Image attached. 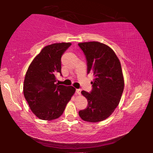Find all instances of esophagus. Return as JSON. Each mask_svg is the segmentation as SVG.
<instances>
[{
	"label": "esophagus",
	"instance_id": "1",
	"mask_svg": "<svg viewBox=\"0 0 153 153\" xmlns=\"http://www.w3.org/2000/svg\"><path fill=\"white\" fill-rule=\"evenodd\" d=\"M81 89H76V93L78 94V95H81Z\"/></svg>",
	"mask_w": 153,
	"mask_h": 153
}]
</instances>
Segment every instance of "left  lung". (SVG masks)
<instances>
[{"label":"left lung","instance_id":"left-lung-1","mask_svg":"<svg viewBox=\"0 0 153 153\" xmlns=\"http://www.w3.org/2000/svg\"><path fill=\"white\" fill-rule=\"evenodd\" d=\"M87 60V72L95 79L93 90L81 94L88 100V106L79 115L86 122L97 123L108 118L120 101L124 90V78L120 62L111 48L99 42L78 44Z\"/></svg>","mask_w":153,"mask_h":153}]
</instances>
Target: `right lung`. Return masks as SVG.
<instances>
[{"label":"right lung","instance_id":"right-lung-1","mask_svg":"<svg viewBox=\"0 0 153 153\" xmlns=\"http://www.w3.org/2000/svg\"><path fill=\"white\" fill-rule=\"evenodd\" d=\"M71 45L62 42L46 46L35 56L26 72L25 99L32 112L41 120L59 118L76 91L71 85L56 83V75L61 74V56Z\"/></svg>","mask_w":153,"mask_h":153}]
</instances>
